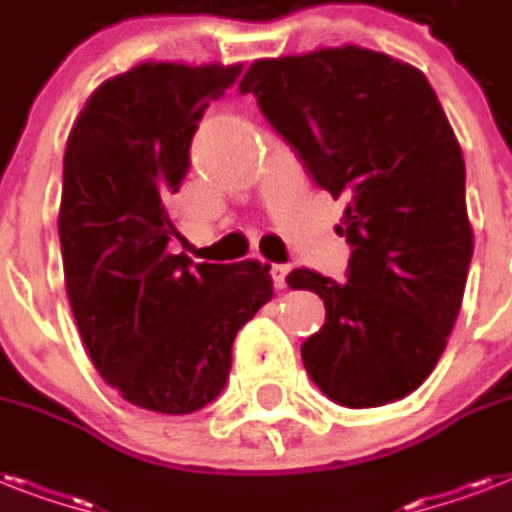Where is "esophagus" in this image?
<instances>
[{"label": "esophagus", "mask_w": 512, "mask_h": 512, "mask_svg": "<svg viewBox=\"0 0 512 512\" xmlns=\"http://www.w3.org/2000/svg\"><path fill=\"white\" fill-rule=\"evenodd\" d=\"M287 273H289V265H281V263L271 265V276H273V284H276V289L287 287Z\"/></svg>", "instance_id": "34e87169"}]
</instances>
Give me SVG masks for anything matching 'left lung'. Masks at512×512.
<instances>
[{"mask_svg": "<svg viewBox=\"0 0 512 512\" xmlns=\"http://www.w3.org/2000/svg\"><path fill=\"white\" fill-rule=\"evenodd\" d=\"M239 90L313 183L348 199V279L287 276L327 308L300 348L305 372L350 409L409 396L444 353L473 257L465 162L436 92L409 63L353 44L255 60Z\"/></svg>", "mask_w": 512, "mask_h": 512, "instance_id": "left-lung-1", "label": "left lung"}]
</instances>
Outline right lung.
I'll return each instance as SVG.
<instances>
[{
	"mask_svg": "<svg viewBox=\"0 0 512 512\" xmlns=\"http://www.w3.org/2000/svg\"><path fill=\"white\" fill-rule=\"evenodd\" d=\"M236 66L140 63L92 92L63 156L60 249L84 348L130 404L191 414L223 393L239 329L273 297L268 265L170 255L167 199Z\"/></svg>",
	"mask_w": 512,
	"mask_h": 512,
	"instance_id": "right-lung-1",
	"label": "right lung"
}]
</instances>
